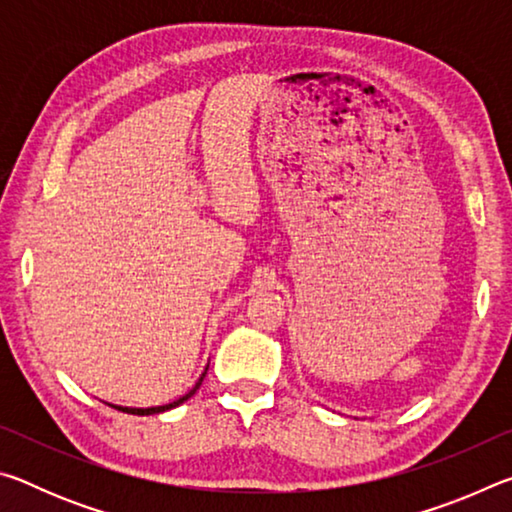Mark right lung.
Wrapping results in <instances>:
<instances>
[{"instance_id": "add662e5", "label": "right lung", "mask_w": 512, "mask_h": 512, "mask_svg": "<svg viewBox=\"0 0 512 512\" xmlns=\"http://www.w3.org/2000/svg\"><path fill=\"white\" fill-rule=\"evenodd\" d=\"M205 372H207V368H205ZM205 372L201 375V379L196 381V386L192 388V391L189 393H185L183 397H178L176 402H169V404H164V406H149V409H133V406H115V404H110V406H115L117 411H124V413H131V415H153V413H162V411H169V409H176V406H180L183 402H187L189 397H192L196 391H198V386L203 384V377H205Z\"/></svg>"}]
</instances>
